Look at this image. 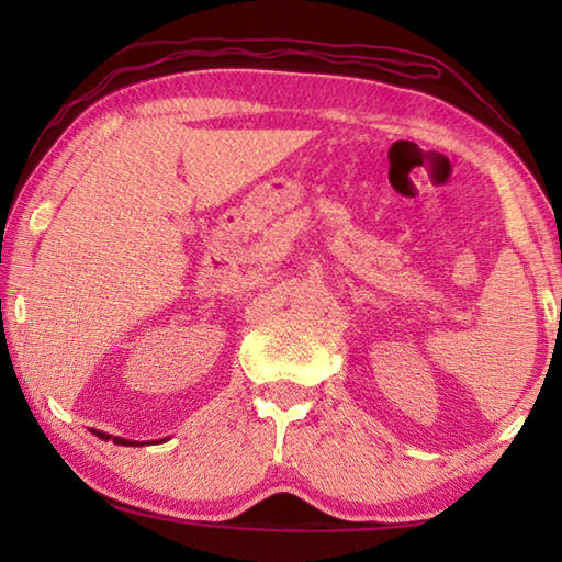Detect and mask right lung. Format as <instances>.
I'll return each mask as SVG.
<instances>
[{
    "mask_svg": "<svg viewBox=\"0 0 562 562\" xmlns=\"http://www.w3.org/2000/svg\"><path fill=\"white\" fill-rule=\"evenodd\" d=\"M93 434L99 436V439H103V441H109L111 436L109 434H103V431H97L93 429ZM113 443H121V446H136V441H128V439H121V436H113Z\"/></svg>",
    "mask_w": 562,
    "mask_h": 562,
    "instance_id": "add662e5",
    "label": "right lung"
}]
</instances>
